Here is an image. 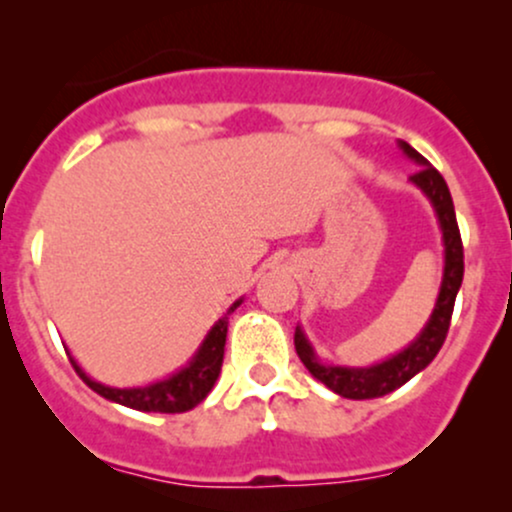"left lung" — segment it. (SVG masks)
Listing matches in <instances>:
<instances>
[{
  "label": "left lung",
  "mask_w": 512,
  "mask_h": 512,
  "mask_svg": "<svg viewBox=\"0 0 512 512\" xmlns=\"http://www.w3.org/2000/svg\"><path fill=\"white\" fill-rule=\"evenodd\" d=\"M398 150L420 167L408 182L430 201L437 218V226H440L442 233V247H445V252H442L445 255V265H442L440 291H437L435 308H432L428 323L423 325V330L415 335V340L408 342L401 352L381 359V362L369 364V367H347V364L323 362L301 325H296L294 335L296 352H299L303 367L313 374V379H318L320 384H325L330 391H335L342 398H352V401L386 396V393L401 389L406 381H411L415 374L428 367L447 338L454 299H457L464 277L462 238H459L457 216H454L452 194H449L447 182L406 140H398Z\"/></svg>",
  "instance_id": "1"
}]
</instances>
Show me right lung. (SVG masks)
I'll return each instance as SVG.
<instances>
[{"mask_svg":"<svg viewBox=\"0 0 512 512\" xmlns=\"http://www.w3.org/2000/svg\"><path fill=\"white\" fill-rule=\"evenodd\" d=\"M245 299L240 296L238 301L230 303V308L223 313L216 323L211 325V330L206 333V338L201 340V345L196 347V352L189 357V362L184 367H179L177 372H172L165 379L150 381L143 386H106L101 381L92 379L84 369L77 364V359L70 355L72 367L80 374V379L89 386L92 391H97L106 401H114L119 406L133 408V411L143 413H184L192 411L194 406H199L206 396H209L213 384H216L218 374L223 367V347H226V335H228V316L240 306Z\"/></svg>","mask_w":512,"mask_h":512,"instance_id":"right-lung-1","label":"right lung"}]
</instances>
